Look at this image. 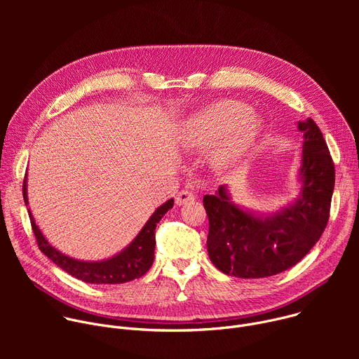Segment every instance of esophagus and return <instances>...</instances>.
<instances>
[{"instance_id": "1", "label": "esophagus", "mask_w": 359, "mask_h": 359, "mask_svg": "<svg viewBox=\"0 0 359 359\" xmlns=\"http://www.w3.org/2000/svg\"><path fill=\"white\" fill-rule=\"evenodd\" d=\"M196 198V194L193 191H189V190H182L176 194V204H179V206H182V204H186L191 200Z\"/></svg>"}]
</instances>
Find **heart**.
Returning <instances> with one entry per match:
<instances>
[{
    "instance_id": "b5f03b06",
    "label": "heart",
    "mask_w": 359,
    "mask_h": 359,
    "mask_svg": "<svg viewBox=\"0 0 359 359\" xmlns=\"http://www.w3.org/2000/svg\"><path fill=\"white\" fill-rule=\"evenodd\" d=\"M259 123L250 116V108L237 100H220L198 112L190 122L187 140L193 147H206L231 135L216 149L215 162L229 165L254 140Z\"/></svg>"
}]
</instances>
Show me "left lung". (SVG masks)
Segmentation results:
<instances>
[{"mask_svg": "<svg viewBox=\"0 0 359 359\" xmlns=\"http://www.w3.org/2000/svg\"><path fill=\"white\" fill-rule=\"evenodd\" d=\"M304 132L301 197L280 213L257 217L230 201L224 186L203 197L209 217L208 251L224 274L262 278L302 260L324 233L331 209L335 168L327 142L313 119L298 122Z\"/></svg>", "mask_w": 359, "mask_h": 359, "instance_id": "left-lung-1", "label": "left lung"}]
</instances>
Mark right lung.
Returning <instances> with one entry per match:
<instances>
[{
  "label": "right lung",
  "mask_w": 359,
  "mask_h": 359,
  "mask_svg": "<svg viewBox=\"0 0 359 359\" xmlns=\"http://www.w3.org/2000/svg\"><path fill=\"white\" fill-rule=\"evenodd\" d=\"M25 184H27V180H24V186H22L24 201L27 206L28 198H27ZM172 208H173V198L168 200L165 204H162L161 208H158V210L151 215V217L143 226V229L136 236V238L122 252H119L112 259H108L104 262H95V263L71 259L68 255L55 250L45 240V237L39 231L29 210H28V215H29L31 227L35 234L39 250L49 260H53L60 269H62L72 277L90 284H122V283H128L142 277L151 267L153 259H155L156 224Z\"/></svg>",
  "instance_id": "right-lung-1"
}]
</instances>
